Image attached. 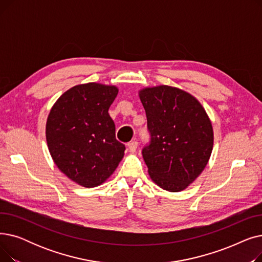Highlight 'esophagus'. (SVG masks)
Listing matches in <instances>:
<instances>
[{
    "label": "esophagus",
    "instance_id": "1",
    "mask_svg": "<svg viewBox=\"0 0 262 262\" xmlns=\"http://www.w3.org/2000/svg\"><path fill=\"white\" fill-rule=\"evenodd\" d=\"M127 147L129 149V152H135V150L137 149V147H138V142L137 141H132L127 144Z\"/></svg>",
    "mask_w": 262,
    "mask_h": 262
}]
</instances>
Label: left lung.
<instances>
[{
  "label": "left lung",
  "mask_w": 262,
  "mask_h": 262,
  "mask_svg": "<svg viewBox=\"0 0 262 262\" xmlns=\"http://www.w3.org/2000/svg\"><path fill=\"white\" fill-rule=\"evenodd\" d=\"M139 96L150 137L142 148L148 174L160 188L182 191L196 180L209 160L211 122L194 96L178 88H145Z\"/></svg>",
  "instance_id": "1"
}]
</instances>
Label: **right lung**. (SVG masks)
Returning <instances> with one entry per match:
<instances>
[{"label": "right lung", "mask_w": 262, "mask_h": 262, "mask_svg": "<svg viewBox=\"0 0 262 262\" xmlns=\"http://www.w3.org/2000/svg\"><path fill=\"white\" fill-rule=\"evenodd\" d=\"M118 94L115 86L96 82L66 91L47 121V142L58 169L86 188L101 185L114 173L125 145L116 139L108 114Z\"/></svg>", "instance_id": "add662e5"}]
</instances>
